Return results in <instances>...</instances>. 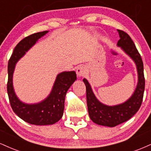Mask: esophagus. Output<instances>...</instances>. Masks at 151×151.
<instances>
[{"instance_id": "esophagus-1", "label": "esophagus", "mask_w": 151, "mask_h": 151, "mask_svg": "<svg viewBox=\"0 0 151 151\" xmlns=\"http://www.w3.org/2000/svg\"><path fill=\"white\" fill-rule=\"evenodd\" d=\"M86 73V68L84 65H81L78 67L77 69V74L78 77H83V75H85Z\"/></svg>"}]
</instances>
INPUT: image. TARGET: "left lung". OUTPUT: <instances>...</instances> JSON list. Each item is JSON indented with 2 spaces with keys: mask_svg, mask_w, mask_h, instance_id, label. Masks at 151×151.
<instances>
[{
  "mask_svg": "<svg viewBox=\"0 0 151 151\" xmlns=\"http://www.w3.org/2000/svg\"><path fill=\"white\" fill-rule=\"evenodd\" d=\"M117 32L120 38L117 42V46L121 47L133 60L137 66L138 83L132 96L124 103L109 106L103 104L96 99L88 81L86 79H83L86 88L87 106L91 119L96 124L110 127L129 120L137 113L142 103L145 89L143 64L141 55L130 36L122 30L117 29Z\"/></svg>",
  "mask_w": 151,
  "mask_h": 151,
  "instance_id": "8db88e82",
  "label": "left lung"
}]
</instances>
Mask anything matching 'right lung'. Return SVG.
Returning <instances> with one entry per match:
<instances>
[{
	"instance_id": "right-lung-1",
	"label": "right lung",
	"mask_w": 151,
	"mask_h": 151,
	"mask_svg": "<svg viewBox=\"0 0 151 151\" xmlns=\"http://www.w3.org/2000/svg\"><path fill=\"white\" fill-rule=\"evenodd\" d=\"M48 32V31L38 32L23 39L15 46L8 61L7 90L10 105L18 117L31 124H53L59 121L64 112L67 91L77 79V74L74 71L63 72L58 74L51 92L48 97L41 102L35 104H27L22 102L16 96L12 85V76L16 63L40 38Z\"/></svg>"
}]
</instances>
